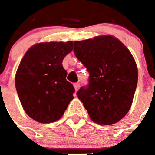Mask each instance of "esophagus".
I'll return each mask as SVG.
<instances>
[{
  "label": "esophagus",
  "instance_id": "34e87169",
  "mask_svg": "<svg viewBox=\"0 0 155 155\" xmlns=\"http://www.w3.org/2000/svg\"><path fill=\"white\" fill-rule=\"evenodd\" d=\"M73 85H74V87H75V91H78V89H79L80 87V84H79V83H75Z\"/></svg>",
  "mask_w": 155,
  "mask_h": 155
}]
</instances>
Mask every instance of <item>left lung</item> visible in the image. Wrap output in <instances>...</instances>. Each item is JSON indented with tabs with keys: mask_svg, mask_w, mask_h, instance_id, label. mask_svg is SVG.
<instances>
[{
	"mask_svg": "<svg viewBox=\"0 0 155 155\" xmlns=\"http://www.w3.org/2000/svg\"><path fill=\"white\" fill-rule=\"evenodd\" d=\"M74 53L89 72V84L77 92L92 121L113 125L131 108L138 72L132 54L112 35L74 42Z\"/></svg>",
	"mask_w": 155,
	"mask_h": 155,
	"instance_id": "8db88e82",
	"label": "left lung"
}]
</instances>
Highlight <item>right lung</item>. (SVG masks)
<instances>
[{
    "mask_svg": "<svg viewBox=\"0 0 155 155\" xmlns=\"http://www.w3.org/2000/svg\"><path fill=\"white\" fill-rule=\"evenodd\" d=\"M73 42H50L35 44L18 66L15 86L23 109L40 123L54 122L62 117L75 88L66 80L63 58Z\"/></svg>",
    "mask_w": 155,
    "mask_h": 155,
    "instance_id": "right-lung-1",
    "label": "right lung"
}]
</instances>
